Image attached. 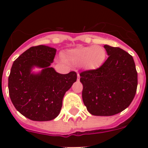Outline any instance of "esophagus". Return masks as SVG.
<instances>
[{"mask_svg": "<svg viewBox=\"0 0 148 148\" xmlns=\"http://www.w3.org/2000/svg\"><path fill=\"white\" fill-rule=\"evenodd\" d=\"M79 78H80V74L77 73V80H79Z\"/></svg>", "mask_w": 148, "mask_h": 148, "instance_id": "34e87169", "label": "esophagus"}]
</instances>
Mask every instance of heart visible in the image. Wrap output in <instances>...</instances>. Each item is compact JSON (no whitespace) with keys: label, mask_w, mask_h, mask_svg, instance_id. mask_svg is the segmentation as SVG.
Wrapping results in <instances>:
<instances>
[{"label":"heart","mask_w":148,"mask_h":148,"mask_svg":"<svg viewBox=\"0 0 148 148\" xmlns=\"http://www.w3.org/2000/svg\"><path fill=\"white\" fill-rule=\"evenodd\" d=\"M106 51L100 45L81 47L70 51L65 57L68 62L88 70H95L102 66L106 59Z\"/></svg>","instance_id":"b5f03b06"}]
</instances>
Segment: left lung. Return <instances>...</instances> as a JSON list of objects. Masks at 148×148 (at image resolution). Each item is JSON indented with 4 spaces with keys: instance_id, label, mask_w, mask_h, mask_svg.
Masks as SVG:
<instances>
[{
    "instance_id": "obj_1",
    "label": "left lung",
    "mask_w": 148,
    "mask_h": 148,
    "mask_svg": "<svg viewBox=\"0 0 148 148\" xmlns=\"http://www.w3.org/2000/svg\"><path fill=\"white\" fill-rule=\"evenodd\" d=\"M108 58L101 67L80 74L82 98L91 114L112 116L128 107L135 96L138 73L133 57L120 47L104 45Z\"/></svg>"
}]
</instances>
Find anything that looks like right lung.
I'll return each instance as SVG.
<instances>
[{
  "label": "right lung",
  "instance_id": "add662e5",
  "mask_svg": "<svg viewBox=\"0 0 148 148\" xmlns=\"http://www.w3.org/2000/svg\"><path fill=\"white\" fill-rule=\"evenodd\" d=\"M56 49L45 45L31 47L13 63L8 77L10 100L24 117L47 121L60 114L63 97L77 81L76 72L59 74L51 67ZM34 66L42 68L34 74Z\"/></svg>",
  "mask_w": 148,
  "mask_h": 148
}]
</instances>
